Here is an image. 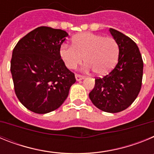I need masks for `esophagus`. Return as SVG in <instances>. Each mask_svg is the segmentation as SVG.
<instances>
[{"mask_svg": "<svg viewBox=\"0 0 154 154\" xmlns=\"http://www.w3.org/2000/svg\"><path fill=\"white\" fill-rule=\"evenodd\" d=\"M83 79H84V76L81 75L75 74V79H76V81H80V80Z\"/></svg>", "mask_w": 154, "mask_h": 154, "instance_id": "1", "label": "esophagus"}]
</instances>
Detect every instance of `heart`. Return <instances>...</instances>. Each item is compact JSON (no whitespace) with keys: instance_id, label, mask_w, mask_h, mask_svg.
Returning <instances> with one entry per match:
<instances>
[{"instance_id":"1","label":"heart","mask_w":154,"mask_h":154,"mask_svg":"<svg viewBox=\"0 0 154 154\" xmlns=\"http://www.w3.org/2000/svg\"><path fill=\"white\" fill-rule=\"evenodd\" d=\"M119 45L112 37L85 32L73 37L72 45H61L59 54L66 67L74 69L84 60V69L98 75L108 73L114 67L119 55Z\"/></svg>"}]
</instances>
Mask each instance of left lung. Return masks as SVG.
I'll list each match as a JSON object with an SVG mask.
<instances>
[{
	"instance_id": "1",
	"label": "left lung",
	"mask_w": 154,
	"mask_h": 154,
	"mask_svg": "<svg viewBox=\"0 0 154 154\" xmlns=\"http://www.w3.org/2000/svg\"><path fill=\"white\" fill-rule=\"evenodd\" d=\"M119 45L118 63L109 74L96 79L89 99L98 109L119 112L134 102L142 85L143 62L137 44L119 31L109 28Z\"/></svg>"
}]
</instances>
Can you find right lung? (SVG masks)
Returning <instances> with one entry per match:
<instances>
[{
	"mask_svg": "<svg viewBox=\"0 0 154 154\" xmlns=\"http://www.w3.org/2000/svg\"><path fill=\"white\" fill-rule=\"evenodd\" d=\"M69 34L42 26L19 40L12 52L11 72L19 101L31 112L45 114L57 109L75 82L59 50Z\"/></svg>",
	"mask_w": 154,
	"mask_h": 154,
	"instance_id": "obj_1",
	"label": "right lung"
}]
</instances>
